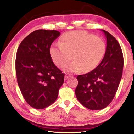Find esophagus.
<instances>
[{"label":"esophagus","instance_id":"34e87169","mask_svg":"<svg viewBox=\"0 0 134 134\" xmlns=\"http://www.w3.org/2000/svg\"><path fill=\"white\" fill-rule=\"evenodd\" d=\"M70 76H70V75H69V74H65V79H66V80H67L68 79Z\"/></svg>","mask_w":134,"mask_h":134}]
</instances>
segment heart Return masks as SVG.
I'll return each instance as SVG.
<instances>
[{
    "instance_id": "1",
    "label": "heart",
    "mask_w": 134,
    "mask_h": 134,
    "mask_svg": "<svg viewBox=\"0 0 134 134\" xmlns=\"http://www.w3.org/2000/svg\"><path fill=\"white\" fill-rule=\"evenodd\" d=\"M105 43L101 38L85 31H72L62 35L60 44L52 46L50 54L54 63L64 67L66 72H77L83 69L88 72L99 65L105 52Z\"/></svg>"
}]
</instances>
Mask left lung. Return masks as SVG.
Masks as SVG:
<instances>
[{"mask_svg": "<svg viewBox=\"0 0 134 134\" xmlns=\"http://www.w3.org/2000/svg\"><path fill=\"white\" fill-rule=\"evenodd\" d=\"M105 55L91 72L77 77L76 96L81 104L90 110H101L112 101L122 77L124 60L120 44L107 31Z\"/></svg>", "mask_w": 134, "mask_h": 134, "instance_id": "1", "label": "left lung"}]
</instances>
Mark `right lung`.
<instances>
[{"label": "right lung", "mask_w": 134, "mask_h": 134, "mask_svg": "<svg viewBox=\"0 0 134 134\" xmlns=\"http://www.w3.org/2000/svg\"><path fill=\"white\" fill-rule=\"evenodd\" d=\"M60 35L57 30H35L23 40L18 49V83L25 101L35 109H43L54 103L64 82L65 74L55 65L49 51Z\"/></svg>", "instance_id": "1"}]
</instances>
